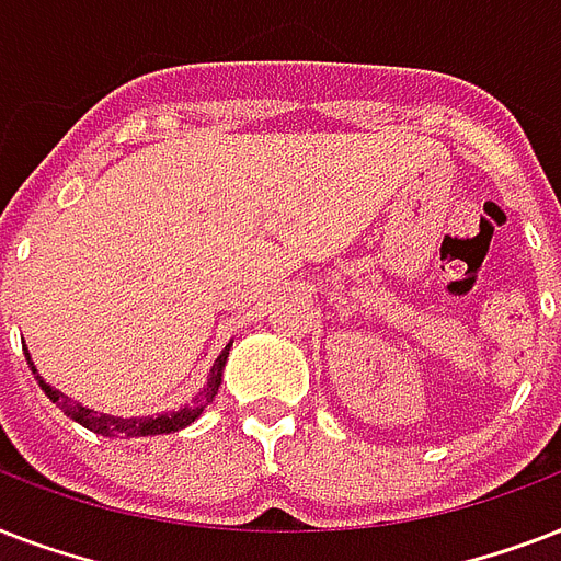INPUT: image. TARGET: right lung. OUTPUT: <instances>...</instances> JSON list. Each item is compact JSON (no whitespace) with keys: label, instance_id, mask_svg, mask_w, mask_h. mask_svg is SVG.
Listing matches in <instances>:
<instances>
[{"label":"right lung","instance_id":"add662e5","mask_svg":"<svg viewBox=\"0 0 561 561\" xmlns=\"http://www.w3.org/2000/svg\"><path fill=\"white\" fill-rule=\"evenodd\" d=\"M229 350H232V341L224 346V352H220L218 358H215V364H211L209 369V378H206V383H203L201 396L192 401V404H183L180 410H169V413H157V416H110V413H99V410L87 408V404H81V401L69 399L66 392L55 390L51 383L43 381V375L37 373V367H34V360H31L28 350H25V360H28L31 373H34V378H37L39 390L46 392L48 399L55 401L57 408L64 410L66 416L75 419L78 425H83L87 431H92V434H101V436H157V434H174V431H183L186 425H192L194 419L201 416L203 410H206V404H211V399L218 396V387L220 381H224V367H227V358H229Z\"/></svg>","mask_w":561,"mask_h":561}]
</instances>
